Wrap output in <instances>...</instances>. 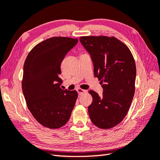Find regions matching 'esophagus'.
Here are the masks:
<instances>
[{"label": "esophagus", "mask_w": 160, "mask_h": 160, "mask_svg": "<svg viewBox=\"0 0 160 160\" xmlns=\"http://www.w3.org/2000/svg\"><path fill=\"white\" fill-rule=\"evenodd\" d=\"M77 91L78 92V94H79V95H82L83 94L86 93V90H84L83 89H81V88H78Z\"/></svg>", "instance_id": "34e87169"}]
</instances>
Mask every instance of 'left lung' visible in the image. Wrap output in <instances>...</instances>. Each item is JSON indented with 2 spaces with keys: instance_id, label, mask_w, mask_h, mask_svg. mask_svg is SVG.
<instances>
[{
  "instance_id": "left-lung-1",
  "label": "left lung",
  "mask_w": 160,
  "mask_h": 160,
  "mask_svg": "<svg viewBox=\"0 0 160 160\" xmlns=\"http://www.w3.org/2000/svg\"><path fill=\"white\" fill-rule=\"evenodd\" d=\"M81 43L94 63V77L103 88L101 97L90 90L91 121L108 129L118 125L129 111L135 93L136 66L129 48L115 37L82 36Z\"/></svg>"
}]
</instances>
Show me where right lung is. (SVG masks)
I'll return each instance as SVG.
<instances>
[{
	"label": "right lung",
	"mask_w": 160,
	"mask_h": 160,
	"mask_svg": "<svg viewBox=\"0 0 160 160\" xmlns=\"http://www.w3.org/2000/svg\"><path fill=\"white\" fill-rule=\"evenodd\" d=\"M78 42L77 38L53 37L32 48L23 68L22 88L28 109L44 127L58 129L68 121L75 105L76 90H62L61 63Z\"/></svg>",
	"instance_id": "1"
}]
</instances>
